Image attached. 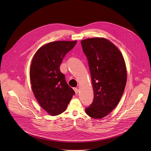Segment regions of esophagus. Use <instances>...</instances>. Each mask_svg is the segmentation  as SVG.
<instances>
[{"label":"esophagus","instance_id":"1","mask_svg":"<svg viewBox=\"0 0 151 151\" xmlns=\"http://www.w3.org/2000/svg\"><path fill=\"white\" fill-rule=\"evenodd\" d=\"M74 91H75L76 94H78V93H79V90H78L77 88H74Z\"/></svg>","mask_w":151,"mask_h":151}]
</instances>
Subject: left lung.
<instances>
[{"label":"left lung","instance_id":"8db88e82","mask_svg":"<svg viewBox=\"0 0 151 151\" xmlns=\"http://www.w3.org/2000/svg\"><path fill=\"white\" fill-rule=\"evenodd\" d=\"M87 56L94 91V100L85 109L88 116L101 119L111 112L119 102L127 82V69L122 54L103 37L81 41Z\"/></svg>","mask_w":151,"mask_h":151}]
</instances>
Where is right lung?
Segmentation results:
<instances>
[{"label":"right lung","instance_id":"add662e5","mask_svg":"<svg viewBox=\"0 0 151 151\" xmlns=\"http://www.w3.org/2000/svg\"><path fill=\"white\" fill-rule=\"evenodd\" d=\"M77 41H55L41 47L35 53L30 65V78L33 94L49 115L55 116L66 111L75 94L60 70L66 54Z\"/></svg>","mask_w":151,"mask_h":151}]
</instances>
